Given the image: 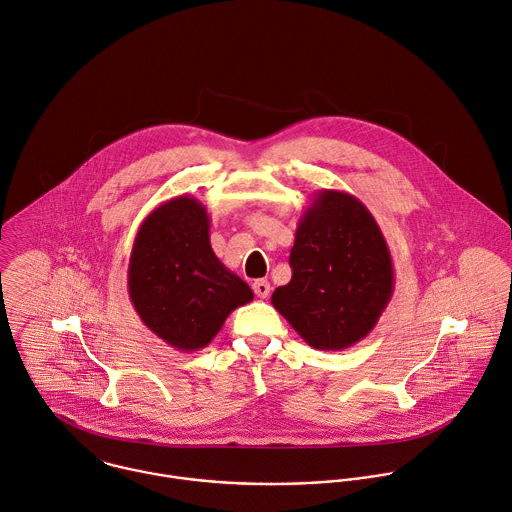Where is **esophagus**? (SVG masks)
Returning a JSON list of instances; mask_svg holds the SVG:
<instances>
[{
  "label": "esophagus",
  "instance_id": "34e87169",
  "mask_svg": "<svg viewBox=\"0 0 512 512\" xmlns=\"http://www.w3.org/2000/svg\"><path fill=\"white\" fill-rule=\"evenodd\" d=\"M253 291H255V295H257V297L267 299V297H269V293H271V285H269V281L259 279V281H255V283H253Z\"/></svg>",
  "mask_w": 512,
  "mask_h": 512
}]
</instances>
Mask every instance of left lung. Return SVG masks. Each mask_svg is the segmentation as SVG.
<instances>
[{"instance_id":"8db88e82","label":"left lung","mask_w":512,"mask_h":512,"mask_svg":"<svg viewBox=\"0 0 512 512\" xmlns=\"http://www.w3.org/2000/svg\"><path fill=\"white\" fill-rule=\"evenodd\" d=\"M293 277L273 307L319 351H343L377 325L395 289L389 245L351 193L323 189L299 219L289 255Z\"/></svg>"}]
</instances>
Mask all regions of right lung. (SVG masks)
<instances>
[{
  "instance_id": "obj_1",
  "label": "right lung",
  "mask_w": 512,
  "mask_h": 512,
  "mask_svg": "<svg viewBox=\"0 0 512 512\" xmlns=\"http://www.w3.org/2000/svg\"><path fill=\"white\" fill-rule=\"evenodd\" d=\"M209 215L189 195L155 207L141 223L127 269L129 299L149 331L177 351L207 347L251 287L209 243Z\"/></svg>"
}]
</instances>
